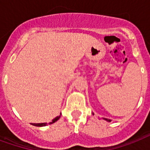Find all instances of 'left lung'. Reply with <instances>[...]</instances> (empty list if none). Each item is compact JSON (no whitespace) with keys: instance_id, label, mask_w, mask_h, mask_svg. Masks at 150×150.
<instances>
[{"instance_id":"obj_1","label":"left lung","mask_w":150,"mask_h":150,"mask_svg":"<svg viewBox=\"0 0 150 150\" xmlns=\"http://www.w3.org/2000/svg\"><path fill=\"white\" fill-rule=\"evenodd\" d=\"M104 119H105L106 121H108V122H110V121H111V120L110 119H107V118H104Z\"/></svg>"}]
</instances>
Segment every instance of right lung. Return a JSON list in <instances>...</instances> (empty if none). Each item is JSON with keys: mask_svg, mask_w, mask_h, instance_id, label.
I'll return each instance as SVG.
<instances>
[{"mask_svg": "<svg viewBox=\"0 0 150 150\" xmlns=\"http://www.w3.org/2000/svg\"><path fill=\"white\" fill-rule=\"evenodd\" d=\"M60 117H61V114L55 117V118H54V119L52 120V122H50L49 124H47V123H39V124H31V125H33V126H37V127H44V126H46V125H52L53 123L56 122L57 120L60 118Z\"/></svg>", "mask_w": 150, "mask_h": 150, "instance_id": "right-lung-1", "label": "right lung"}]
</instances>
